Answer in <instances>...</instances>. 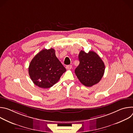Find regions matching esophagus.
Here are the masks:
<instances>
[{
    "mask_svg": "<svg viewBox=\"0 0 133 133\" xmlns=\"http://www.w3.org/2000/svg\"><path fill=\"white\" fill-rule=\"evenodd\" d=\"M71 68H72V66L70 65H67V66H66V69H71Z\"/></svg>",
    "mask_w": 133,
    "mask_h": 133,
    "instance_id": "obj_1",
    "label": "esophagus"
}]
</instances>
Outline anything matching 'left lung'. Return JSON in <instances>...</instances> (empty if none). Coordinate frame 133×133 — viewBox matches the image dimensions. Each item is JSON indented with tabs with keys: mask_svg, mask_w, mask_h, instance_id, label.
I'll list each match as a JSON object with an SVG mask.
<instances>
[{
	"mask_svg": "<svg viewBox=\"0 0 133 133\" xmlns=\"http://www.w3.org/2000/svg\"><path fill=\"white\" fill-rule=\"evenodd\" d=\"M78 59L79 64L75 72L81 83L87 87L99 83L105 71V65L100 57L93 51L86 53L81 50Z\"/></svg>",
	"mask_w": 133,
	"mask_h": 133,
	"instance_id": "8db88e82",
	"label": "left lung"
}]
</instances>
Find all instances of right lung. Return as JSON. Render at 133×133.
<instances>
[{"label":"right lung","mask_w":133,"mask_h":133,"mask_svg":"<svg viewBox=\"0 0 133 133\" xmlns=\"http://www.w3.org/2000/svg\"><path fill=\"white\" fill-rule=\"evenodd\" d=\"M66 68L56 57L53 48L43 49L31 60L28 68L33 83L42 88H49L57 83Z\"/></svg>","instance_id":"right-lung-1"}]
</instances>
